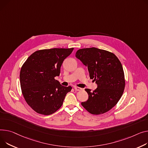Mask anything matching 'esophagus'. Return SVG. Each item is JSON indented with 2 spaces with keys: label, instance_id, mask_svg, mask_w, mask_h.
I'll return each mask as SVG.
<instances>
[{
  "label": "esophagus",
  "instance_id": "34e87169",
  "mask_svg": "<svg viewBox=\"0 0 148 148\" xmlns=\"http://www.w3.org/2000/svg\"><path fill=\"white\" fill-rule=\"evenodd\" d=\"M74 89L76 90V91H80L82 90V88H80V87H77V86H75L74 87Z\"/></svg>",
  "mask_w": 148,
  "mask_h": 148
}]
</instances>
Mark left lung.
Instances as JSON below:
<instances>
[{
    "mask_svg": "<svg viewBox=\"0 0 148 148\" xmlns=\"http://www.w3.org/2000/svg\"><path fill=\"white\" fill-rule=\"evenodd\" d=\"M75 57L87 66L90 78L97 84L93 92L86 88L88 99L82 105L93 115L109 111L119 101L125 88L124 73L119 58L112 52L96 47L79 49Z\"/></svg>",
    "mask_w": 148,
    "mask_h": 148,
    "instance_id": "left-lung-1",
    "label": "left lung"
}]
</instances>
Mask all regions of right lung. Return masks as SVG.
<instances>
[{
    "instance_id": "add662e5",
    "label": "right lung",
    "mask_w": 148,
    "mask_h": 148,
    "mask_svg": "<svg viewBox=\"0 0 148 148\" xmlns=\"http://www.w3.org/2000/svg\"><path fill=\"white\" fill-rule=\"evenodd\" d=\"M74 48H53L37 51L23 65L19 78L21 92L27 104L37 113L48 115L63 104L71 86L61 85L55 79L62 64Z\"/></svg>"
}]
</instances>
